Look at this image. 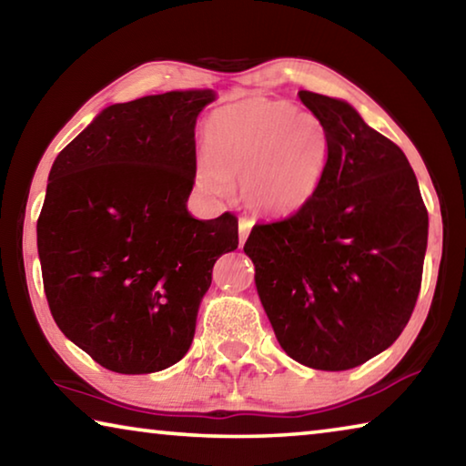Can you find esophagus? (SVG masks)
Returning a JSON list of instances; mask_svg holds the SVG:
<instances>
[{"instance_id": "1", "label": "esophagus", "mask_w": 466, "mask_h": 466, "mask_svg": "<svg viewBox=\"0 0 466 466\" xmlns=\"http://www.w3.org/2000/svg\"><path fill=\"white\" fill-rule=\"evenodd\" d=\"M250 228H252V222L248 218H240V222H238V242H240V247L244 242H247V238H248V234H250Z\"/></svg>"}]
</instances>
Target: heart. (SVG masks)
<instances>
[{"label":"heart","mask_w":466,"mask_h":466,"mask_svg":"<svg viewBox=\"0 0 466 466\" xmlns=\"http://www.w3.org/2000/svg\"><path fill=\"white\" fill-rule=\"evenodd\" d=\"M197 157L201 191L222 195L240 180L244 205L258 216H291L319 193L330 136L319 116L286 100L247 98L211 116Z\"/></svg>","instance_id":"heart-1"}]
</instances>
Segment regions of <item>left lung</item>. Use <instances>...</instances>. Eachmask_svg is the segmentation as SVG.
Segmentation results:
<instances>
[{
	"label": "left lung",
	"mask_w": 466,
	"mask_h": 466,
	"mask_svg": "<svg viewBox=\"0 0 466 466\" xmlns=\"http://www.w3.org/2000/svg\"><path fill=\"white\" fill-rule=\"evenodd\" d=\"M298 96L330 136L325 178L304 209L252 226L244 252L283 351L339 372L390 347L411 319L428 209L403 149L347 102Z\"/></svg>",
	"instance_id": "obj_1"
}]
</instances>
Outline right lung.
Instances as JSON below:
<instances>
[{
	"label": "right lung",
	"instance_id": "add662e5",
	"mask_svg": "<svg viewBox=\"0 0 466 466\" xmlns=\"http://www.w3.org/2000/svg\"><path fill=\"white\" fill-rule=\"evenodd\" d=\"M211 90L102 110L53 162L36 224L45 296L69 341L119 374L177 364L238 219H195V123Z\"/></svg>",
	"mask_w": 466,
	"mask_h": 466
}]
</instances>
